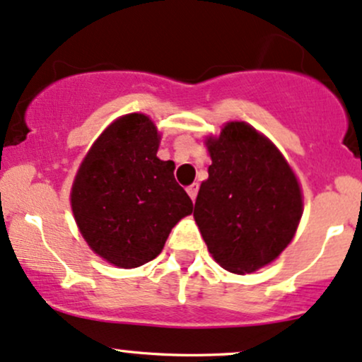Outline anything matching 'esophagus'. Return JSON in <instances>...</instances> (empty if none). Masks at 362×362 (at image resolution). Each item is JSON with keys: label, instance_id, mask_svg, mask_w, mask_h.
<instances>
[{"label": "esophagus", "instance_id": "obj_1", "mask_svg": "<svg viewBox=\"0 0 362 362\" xmlns=\"http://www.w3.org/2000/svg\"><path fill=\"white\" fill-rule=\"evenodd\" d=\"M197 192H199V185L197 184H192V185L187 187V194L190 195V199H192V201H195V197H197Z\"/></svg>", "mask_w": 362, "mask_h": 362}]
</instances>
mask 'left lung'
Returning <instances> with one entry per match:
<instances>
[{
  "instance_id": "1",
  "label": "left lung",
  "mask_w": 362,
  "mask_h": 362,
  "mask_svg": "<svg viewBox=\"0 0 362 362\" xmlns=\"http://www.w3.org/2000/svg\"><path fill=\"white\" fill-rule=\"evenodd\" d=\"M207 149L213 163L195 199V223L223 269L255 272L296 233L300 184L279 149L245 122H228Z\"/></svg>"
}]
</instances>
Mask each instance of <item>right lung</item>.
I'll list each match as a JSON object with an SVG mask.
<instances>
[{"label":"right lung","instance_id":"right-lung-1","mask_svg":"<svg viewBox=\"0 0 362 362\" xmlns=\"http://www.w3.org/2000/svg\"><path fill=\"white\" fill-rule=\"evenodd\" d=\"M158 143L149 117L124 115L95 141L74 178L71 207L83 238L117 267L160 255L172 228L192 213L175 163L156 156Z\"/></svg>","mask_w":362,"mask_h":362}]
</instances>
